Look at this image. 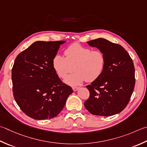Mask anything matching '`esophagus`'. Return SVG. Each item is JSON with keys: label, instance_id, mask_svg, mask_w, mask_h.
I'll return each mask as SVG.
<instances>
[{"label": "esophagus", "instance_id": "obj_1", "mask_svg": "<svg viewBox=\"0 0 147 147\" xmlns=\"http://www.w3.org/2000/svg\"><path fill=\"white\" fill-rule=\"evenodd\" d=\"M80 88V87H73V90L74 91V92H76V91H77L78 90V89Z\"/></svg>", "mask_w": 147, "mask_h": 147}]
</instances>
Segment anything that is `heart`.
Instances as JSON below:
<instances>
[{"instance_id":"1","label":"heart","mask_w":147,"mask_h":147,"mask_svg":"<svg viewBox=\"0 0 147 147\" xmlns=\"http://www.w3.org/2000/svg\"><path fill=\"white\" fill-rule=\"evenodd\" d=\"M65 57L56 54L52 60V65L59 76L64 78V82L71 86L80 85L85 80L93 82L98 78L104 70L105 57L100 50H92L79 43H74L64 51Z\"/></svg>"}]
</instances>
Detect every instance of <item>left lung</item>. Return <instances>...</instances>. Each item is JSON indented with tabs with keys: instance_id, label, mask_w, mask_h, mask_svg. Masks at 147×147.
<instances>
[{
	"instance_id": "obj_1",
	"label": "left lung",
	"mask_w": 147,
	"mask_h": 147,
	"mask_svg": "<svg viewBox=\"0 0 147 147\" xmlns=\"http://www.w3.org/2000/svg\"><path fill=\"white\" fill-rule=\"evenodd\" d=\"M87 42L104 53L105 65L98 78L86 86L90 97L84 102L85 107L94 115L109 117L119 113L127 105L134 90L133 60L122 46L106 39Z\"/></svg>"
}]
</instances>
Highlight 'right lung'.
Here are the masks:
<instances>
[{"mask_svg":"<svg viewBox=\"0 0 147 147\" xmlns=\"http://www.w3.org/2000/svg\"><path fill=\"white\" fill-rule=\"evenodd\" d=\"M65 41L32 43L16 57L12 69L14 99L24 113L36 120L57 117L73 92L61 82L52 65L53 57Z\"/></svg>","mask_w":147,"mask_h":147,"instance_id":"add662e5","label":"right lung"}]
</instances>
